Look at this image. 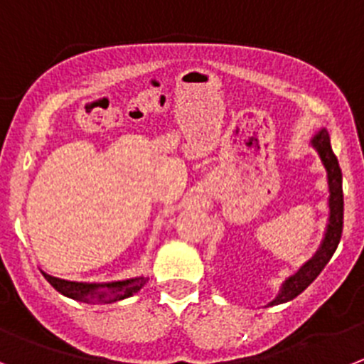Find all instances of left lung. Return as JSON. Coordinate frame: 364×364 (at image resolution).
Instances as JSON below:
<instances>
[{"label": "left lung", "mask_w": 364, "mask_h": 364, "mask_svg": "<svg viewBox=\"0 0 364 364\" xmlns=\"http://www.w3.org/2000/svg\"><path fill=\"white\" fill-rule=\"evenodd\" d=\"M312 146L319 154L321 161L326 168V176H328V190H330V218L328 227H326V234L323 243H321L319 250L316 252L312 259L306 261L303 267L299 268L297 274L292 277H288L281 287V292L276 299L270 304H281L287 301H292L294 297L299 296L304 288L309 287L317 276H319L323 268L326 267L330 259H332L333 252H336L337 245L341 241L343 234V174L337 163L336 154L332 152V145H330V136L326 130H321L316 134L312 139Z\"/></svg>", "instance_id": "8db88e82"}]
</instances>
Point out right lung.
I'll use <instances>...</instances> for the list:
<instances>
[{"label":"right lung","mask_w":364,"mask_h":364,"mask_svg":"<svg viewBox=\"0 0 364 364\" xmlns=\"http://www.w3.org/2000/svg\"><path fill=\"white\" fill-rule=\"evenodd\" d=\"M45 279L52 284L63 296L70 299L83 301V303H114L134 294L146 283V277H134L127 281H114V283H76V281H65L60 277H52L43 272Z\"/></svg>","instance_id":"1"}]
</instances>
